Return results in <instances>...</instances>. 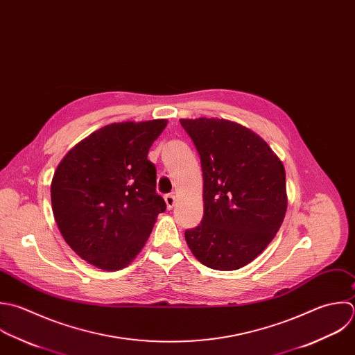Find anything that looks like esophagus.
<instances>
[{"instance_id":"1","label":"esophagus","mask_w":355,"mask_h":355,"mask_svg":"<svg viewBox=\"0 0 355 355\" xmlns=\"http://www.w3.org/2000/svg\"><path fill=\"white\" fill-rule=\"evenodd\" d=\"M164 200H166L167 209H168V210H171V209L174 207V205H175V196H174L173 193H168V195H166V196H164Z\"/></svg>"}]
</instances>
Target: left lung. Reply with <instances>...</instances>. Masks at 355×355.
Listing matches in <instances>:
<instances>
[{
  "instance_id": "obj_1",
  "label": "left lung",
  "mask_w": 355,
  "mask_h": 355,
  "mask_svg": "<svg viewBox=\"0 0 355 355\" xmlns=\"http://www.w3.org/2000/svg\"><path fill=\"white\" fill-rule=\"evenodd\" d=\"M203 171L202 223L185 231L193 256L206 267L234 271L253 261L285 218V168L252 130L224 119H181Z\"/></svg>"
}]
</instances>
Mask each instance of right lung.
I'll list each match as a JSON object with an SVG mask.
<instances>
[{
    "label": "right lung",
    "mask_w": 355,
    "mask_h": 355,
    "mask_svg": "<svg viewBox=\"0 0 355 355\" xmlns=\"http://www.w3.org/2000/svg\"><path fill=\"white\" fill-rule=\"evenodd\" d=\"M166 125L164 119L105 125L59 163L51 184L53 217L66 243L89 264L127 267L166 210L148 160Z\"/></svg>",
    "instance_id": "add662e5"
}]
</instances>
